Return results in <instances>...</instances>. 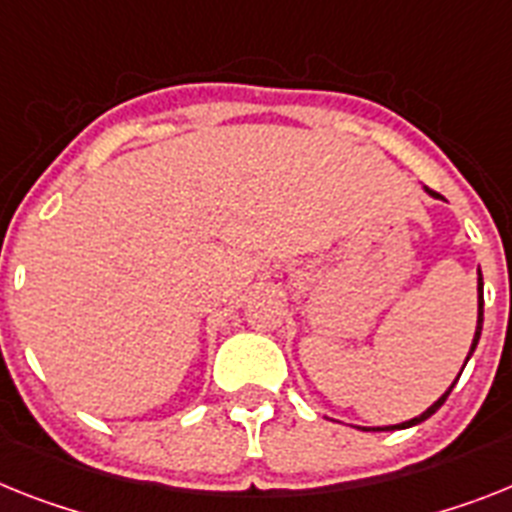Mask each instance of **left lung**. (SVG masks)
I'll return each mask as SVG.
<instances>
[{
  "label": "left lung",
  "instance_id": "obj_1",
  "mask_svg": "<svg viewBox=\"0 0 512 512\" xmlns=\"http://www.w3.org/2000/svg\"><path fill=\"white\" fill-rule=\"evenodd\" d=\"M424 190H427V187H424ZM427 192H429V195H435V192H432V190H427ZM476 291H479V317H476V333H474V341H471V351H468L466 362H468V359H471V354H474V351H476V343H479V336H482V322H484V299H482L484 281H482V270H479V286H476ZM463 367H466V364H463ZM458 377H461V375H458ZM453 388H455V382H453V385H450L448 390H445V393L440 395V398H437L435 403H432V406H429L427 411H424V414L414 416V419H409V422L393 424V427H377V429H372V432H390V429H406V427H414V424H422L424 419H429V416H432L437 409H440L442 403L448 401V395H450V390H453Z\"/></svg>",
  "mask_w": 512,
  "mask_h": 512
}]
</instances>
